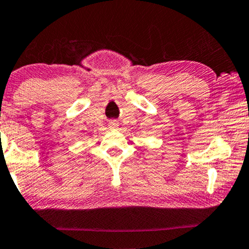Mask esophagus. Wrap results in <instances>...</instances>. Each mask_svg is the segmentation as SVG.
I'll return each mask as SVG.
<instances>
[{"mask_svg":"<svg viewBox=\"0 0 249 249\" xmlns=\"http://www.w3.org/2000/svg\"><path fill=\"white\" fill-rule=\"evenodd\" d=\"M109 127L112 128V130H116L118 127V123L116 121H111L109 123Z\"/></svg>","mask_w":249,"mask_h":249,"instance_id":"esophagus-1","label":"esophagus"}]
</instances>
